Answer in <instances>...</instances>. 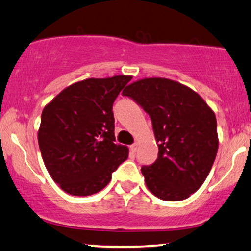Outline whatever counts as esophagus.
Wrapping results in <instances>:
<instances>
[{
	"instance_id": "34e87169",
	"label": "esophagus",
	"mask_w": 251,
	"mask_h": 251,
	"mask_svg": "<svg viewBox=\"0 0 251 251\" xmlns=\"http://www.w3.org/2000/svg\"><path fill=\"white\" fill-rule=\"evenodd\" d=\"M137 143H134V144H131L130 147H129V149H130V152L131 154H134L135 155V152L137 151Z\"/></svg>"
}]
</instances>
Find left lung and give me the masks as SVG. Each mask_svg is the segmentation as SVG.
I'll use <instances>...</instances> for the list:
<instances>
[{"label": "left lung", "instance_id": "obj_1", "mask_svg": "<svg viewBox=\"0 0 251 251\" xmlns=\"http://www.w3.org/2000/svg\"><path fill=\"white\" fill-rule=\"evenodd\" d=\"M149 115L157 160L141 168L147 187L164 201L188 199L203 184L217 149L214 111L199 94L168 78H144L122 91Z\"/></svg>", "mask_w": 251, "mask_h": 251}]
</instances>
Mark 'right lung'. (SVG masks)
<instances>
[{"label":"right lung","mask_w":251,"mask_h":251,"mask_svg":"<svg viewBox=\"0 0 251 251\" xmlns=\"http://www.w3.org/2000/svg\"><path fill=\"white\" fill-rule=\"evenodd\" d=\"M130 76L88 78L61 91L44 107L38 146L47 170L74 196L99 193L128 158L115 143L113 104Z\"/></svg>","instance_id":"obj_1"}]
</instances>
